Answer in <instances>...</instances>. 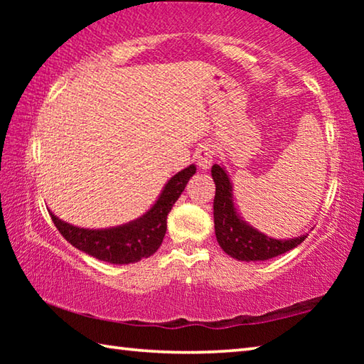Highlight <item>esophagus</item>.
<instances>
[{
  "label": "esophagus",
  "instance_id": "1",
  "mask_svg": "<svg viewBox=\"0 0 364 364\" xmlns=\"http://www.w3.org/2000/svg\"><path fill=\"white\" fill-rule=\"evenodd\" d=\"M213 164V149L208 146L200 147L199 152H197V165L202 170H207Z\"/></svg>",
  "mask_w": 364,
  "mask_h": 364
}]
</instances>
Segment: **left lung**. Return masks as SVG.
I'll return each mask as SVG.
<instances>
[{"mask_svg":"<svg viewBox=\"0 0 364 364\" xmlns=\"http://www.w3.org/2000/svg\"><path fill=\"white\" fill-rule=\"evenodd\" d=\"M215 181L213 221L220 247L241 262H264L292 250L305 241V234L294 239H273L257 231L239 217L232 202V184L223 167H212Z\"/></svg>","mask_w":364,"mask_h":364,"instance_id":"8db88e82","label":"left lung"}]
</instances>
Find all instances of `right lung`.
<instances>
[{
  "mask_svg": "<svg viewBox=\"0 0 364 364\" xmlns=\"http://www.w3.org/2000/svg\"><path fill=\"white\" fill-rule=\"evenodd\" d=\"M194 173L196 165H189L188 168L178 171L165 184L162 194L159 196L151 210H147L138 220L122 226L107 228V230H86L65 223L53 212H49V215L65 241L78 250L107 263H134L156 254L167 231V217L171 207L175 205L189 178Z\"/></svg>",
  "mask_w": 364,
  "mask_h": 364,
  "instance_id": "obj_1",
  "label": "right lung"
}]
</instances>
